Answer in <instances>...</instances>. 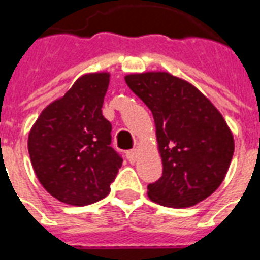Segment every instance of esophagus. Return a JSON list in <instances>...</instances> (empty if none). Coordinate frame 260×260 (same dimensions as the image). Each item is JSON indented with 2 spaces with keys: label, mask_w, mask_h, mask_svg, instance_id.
<instances>
[{
  "label": "esophagus",
  "mask_w": 260,
  "mask_h": 260,
  "mask_svg": "<svg viewBox=\"0 0 260 260\" xmlns=\"http://www.w3.org/2000/svg\"><path fill=\"white\" fill-rule=\"evenodd\" d=\"M126 157H128V159H129V162H135L136 159H138V157H139V151H138L136 149L129 150V151L126 153Z\"/></svg>",
  "instance_id": "esophagus-1"
}]
</instances>
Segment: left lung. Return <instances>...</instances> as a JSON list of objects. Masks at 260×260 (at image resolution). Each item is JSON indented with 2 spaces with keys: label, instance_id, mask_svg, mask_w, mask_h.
Here are the masks:
<instances>
[{
  "label": "left lung",
  "instance_id": "left-lung-1",
  "mask_svg": "<svg viewBox=\"0 0 260 260\" xmlns=\"http://www.w3.org/2000/svg\"><path fill=\"white\" fill-rule=\"evenodd\" d=\"M153 113L162 176L147 186L151 201L193 207L222 184L234 153V138L220 111L203 92L167 71L124 77Z\"/></svg>",
  "mask_w": 260,
  "mask_h": 260
}]
</instances>
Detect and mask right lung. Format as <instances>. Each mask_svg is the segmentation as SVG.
Masks as SVG:
<instances>
[{"instance_id": "obj_1", "label": "right lung", "mask_w": 260, "mask_h": 260, "mask_svg": "<svg viewBox=\"0 0 260 260\" xmlns=\"http://www.w3.org/2000/svg\"><path fill=\"white\" fill-rule=\"evenodd\" d=\"M109 82V71L82 74L28 132L36 176L60 203L82 207L105 199L122 165L110 147L111 124L102 114Z\"/></svg>"}]
</instances>
